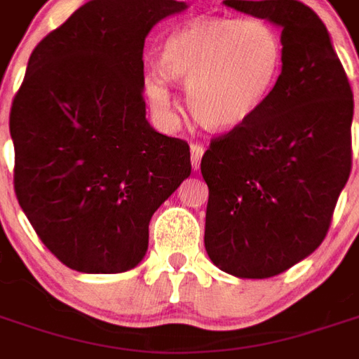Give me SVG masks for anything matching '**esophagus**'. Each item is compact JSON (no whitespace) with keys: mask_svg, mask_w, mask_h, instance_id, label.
Segmentation results:
<instances>
[{"mask_svg":"<svg viewBox=\"0 0 359 359\" xmlns=\"http://www.w3.org/2000/svg\"><path fill=\"white\" fill-rule=\"evenodd\" d=\"M203 151H205V149H203V146H200V144H192V146H190V159H192V167H194V171L200 169Z\"/></svg>","mask_w":359,"mask_h":359,"instance_id":"obj_1","label":"esophagus"}]
</instances>
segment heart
<instances>
[{
	"label": "heart",
	"instance_id": "b5f03b06",
	"mask_svg": "<svg viewBox=\"0 0 359 359\" xmlns=\"http://www.w3.org/2000/svg\"><path fill=\"white\" fill-rule=\"evenodd\" d=\"M285 67L277 28L256 17H196L165 40L159 69L149 73L144 94L159 118L171 123L175 102L169 84L187 86V103L200 125L233 130L269 102Z\"/></svg>",
	"mask_w": 359,
	"mask_h": 359
}]
</instances>
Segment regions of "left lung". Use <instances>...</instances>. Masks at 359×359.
<instances>
[{
    "label": "left lung",
    "instance_id": "8db88e82",
    "mask_svg": "<svg viewBox=\"0 0 359 359\" xmlns=\"http://www.w3.org/2000/svg\"><path fill=\"white\" fill-rule=\"evenodd\" d=\"M278 27L285 67L256 117L211 140L205 252L238 278H267L316 252L352 167L354 95L323 20L296 0H225Z\"/></svg>",
    "mask_w": 359,
    "mask_h": 359
}]
</instances>
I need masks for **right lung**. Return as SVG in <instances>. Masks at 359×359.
<instances>
[{
	"mask_svg": "<svg viewBox=\"0 0 359 359\" xmlns=\"http://www.w3.org/2000/svg\"><path fill=\"white\" fill-rule=\"evenodd\" d=\"M175 0H90L28 59L9 117L15 192L36 234L81 273H123L190 177V148L146 118L144 42Z\"/></svg>",
	"mask_w": 359,
	"mask_h": 359,
	"instance_id": "obj_1",
	"label": "right lung"
}]
</instances>
